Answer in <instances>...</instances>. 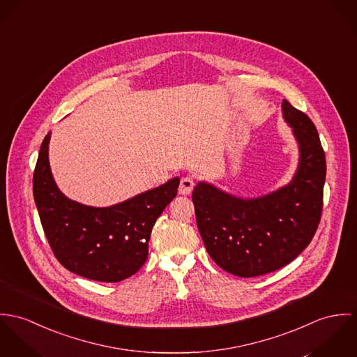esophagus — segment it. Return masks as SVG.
Masks as SVG:
<instances>
[{"label": "esophagus", "mask_w": 357, "mask_h": 357, "mask_svg": "<svg viewBox=\"0 0 357 357\" xmlns=\"http://www.w3.org/2000/svg\"><path fill=\"white\" fill-rule=\"evenodd\" d=\"M193 188H195V181H193V178H192V176H183V178L181 179V183H179V189H178V190H179L181 195L188 196V195L192 193Z\"/></svg>", "instance_id": "esophagus-1"}]
</instances>
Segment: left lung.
<instances>
[{"instance_id":"obj_1","label":"left lung","mask_w":357,"mask_h":357,"mask_svg":"<svg viewBox=\"0 0 357 357\" xmlns=\"http://www.w3.org/2000/svg\"><path fill=\"white\" fill-rule=\"evenodd\" d=\"M282 115L300 152L287 185L256 198L237 197L204 181L193 190L206 252L220 268L237 277H259L289 264L310 245L320 222L326 158L317 127L286 100Z\"/></svg>"}]
</instances>
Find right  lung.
<instances>
[{"mask_svg":"<svg viewBox=\"0 0 357 357\" xmlns=\"http://www.w3.org/2000/svg\"><path fill=\"white\" fill-rule=\"evenodd\" d=\"M50 134L40 145L33 192L56 259L68 271L98 282H120L134 275L146 261L156 219L178 195L179 178L111 206L83 205L64 196L53 179Z\"/></svg>","mask_w":357,"mask_h":357,"instance_id":"right-lung-1","label":"right lung"}]
</instances>
